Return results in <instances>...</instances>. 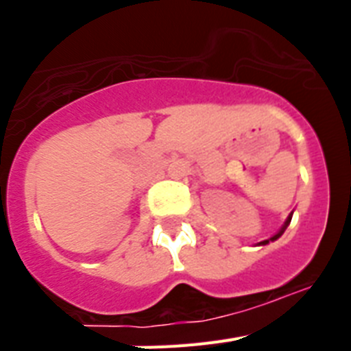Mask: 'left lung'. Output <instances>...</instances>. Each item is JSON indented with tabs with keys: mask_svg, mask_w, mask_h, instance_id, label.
<instances>
[{
	"mask_svg": "<svg viewBox=\"0 0 351 351\" xmlns=\"http://www.w3.org/2000/svg\"><path fill=\"white\" fill-rule=\"evenodd\" d=\"M290 221H291V216H290V218L287 219V223H285V226H283V228H281V232H280V234H276L274 237H271V241H276V239L280 237V235L283 234V232H285V228H287V226H288V223H290ZM267 243H269V241H263V243H260V244H267Z\"/></svg>",
	"mask_w": 351,
	"mask_h": 351,
	"instance_id": "1",
	"label": "left lung"
}]
</instances>
